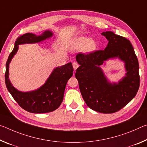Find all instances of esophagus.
I'll list each match as a JSON object with an SVG mask.
<instances>
[{"instance_id":"obj_1","label":"esophagus","mask_w":147,"mask_h":147,"mask_svg":"<svg viewBox=\"0 0 147 147\" xmlns=\"http://www.w3.org/2000/svg\"><path fill=\"white\" fill-rule=\"evenodd\" d=\"M72 65H73V68H74V69H75V70L79 67V64L77 63V62H73V64H72Z\"/></svg>"}]
</instances>
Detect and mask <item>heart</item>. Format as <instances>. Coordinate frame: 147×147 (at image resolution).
<instances>
[{"mask_svg":"<svg viewBox=\"0 0 147 147\" xmlns=\"http://www.w3.org/2000/svg\"><path fill=\"white\" fill-rule=\"evenodd\" d=\"M71 48L73 49H83L85 52H92L96 49L97 44L94 40L89 39L86 36H78L71 41Z\"/></svg>","mask_w":147,"mask_h":147,"instance_id":"heart-1","label":"heart"}]
</instances>
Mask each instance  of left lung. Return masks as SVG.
I'll use <instances>...</instances> for the list:
<instances>
[{
	"instance_id": "obj_1",
	"label": "left lung",
	"mask_w": 147,
	"mask_h": 147,
	"mask_svg": "<svg viewBox=\"0 0 147 147\" xmlns=\"http://www.w3.org/2000/svg\"><path fill=\"white\" fill-rule=\"evenodd\" d=\"M102 34L109 41L107 46L104 50L79 53L76 61L80 66L75 76L83 100L90 109L102 113H113L128 104L138 92L140 85L139 62L128 39L111 31ZM115 57L124 61L127 73L119 84H111L99 66L107 59Z\"/></svg>"
}]
</instances>
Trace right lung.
Instances as JSON below:
<instances>
[{"mask_svg": "<svg viewBox=\"0 0 147 147\" xmlns=\"http://www.w3.org/2000/svg\"><path fill=\"white\" fill-rule=\"evenodd\" d=\"M53 35L47 30L40 36L26 33L19 36L15 42L13 51L9 54L6 64L5 83L13 99L23 109L32 113H45L53 111L60 106L63 100L66 83L73 75L74 68L71 62L57 67L52 72L45 83L38 90L22 92L16 89L9 80V64L18 50V45L23 44L40 42Z\"/></svg>", "mask_w": 147, "mask_h": 147, "instance_id": "right-lung-1", "label": "right lung"}]
</instances>
